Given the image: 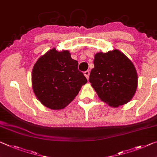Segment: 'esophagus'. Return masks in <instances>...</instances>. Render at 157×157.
I'll return each mask as SVG.
<instances>
[{
	"instance_id": "esophagus-1",
	"label": "esophagus",
	"mask_w": 157,
	"mask_h": 157,
	"mask_svg": "<svg viewBox=\"0 0 157 157\" xmlns=\"http://www.w3.org/2000/svg\"><path fill=\"white\" fill-rule=\"evenodd\" d=\"M84 75H85V76L87 78V79H88L89 78V75H90V71H84Z\"/></svg>"
}]
</instances>
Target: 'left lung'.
<instances>
[{"instance_id": "8db88e82", "label": "left lung", "mask_w": 157, "mask_h": 157, "mask_svg": "<svg viewBox=\"0 0 157 157\" xmlns=\"http://www.w3.org/2000/svg\"><path fill=\"white\" fill-rule=\"evenodd\" d=\"M93 62L89 81L101 100L114 107L128 102L137 86V74L131 60L114 50L98 52Z\"/></svg>"}]
</instances>
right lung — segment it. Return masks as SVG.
Instances as JSON below:
<instances>
[{
    "label": "right lung",
    "instance_id": "add662e5",
    "mask_svg": "<svg viewBox=\"0 0 157 157\" xmlns=\"http://www.w3.org/2000/svg\"><path fill=\"white\" fill-rule=\"evenodd\" d=\"M78 65L67 50L58 52L52 48L40 57L31 75L33 90L38 100L52 109L67 107L88 82Z\"/></svg>",
    "mask_w": 157,
    "mask_h": 157
}]
</instances>
